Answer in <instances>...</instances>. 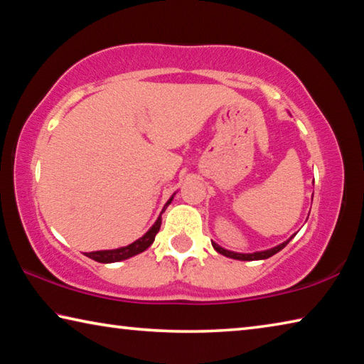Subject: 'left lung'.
<instances>
[{
    "mask_svg": "<svg viewBox=\"0 0 364 364\" xmlns=\"http://www.w3.org/2000/svg\"><path fill=\"white\" fill-rule=\"evenodd\" d=\"M294 237V236H292ZM291 237V239H292ZM291 239H287L286 242H282V244H279V245H276V247H273V249H268V250H262V252H254V254H237V252H231V250H226V249H223V247H220L218 244H215V242H212V245H213V249L218 252V254H221V255H225V257H230V258H234V260H264V258H269V257H273L274 254H278L279 250H282L286 247V245L289 244V241H291Z\"/></svg>",
    "mask_w": 364,
    "mask_h": 364,
    "instance_id": "8db88e82",
    "label": "left lung"
}]
</instances>
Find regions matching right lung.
Wrapping results in <instances>:
<instances>
[{"label": "right lung", "mask_w": 364, "mask_h": 364, "mask_svg": "<svg viewBox=\"0 0 364 364\" xmlns=\"http://www.w3.org/2000/svg\"><path fill=\"white\" fill-rule=\"evenodd\" d=\"M175 196V194H173ZM173 196L170 197L167 200V204H165L164 210L170 205V202L173 200ZM162 210V212H164ZM160 225H162V213L159 215V218L156 220V223H154L149 231H147L143 237L136 239V241L132 242L130 245H125V247H120V249H112V250H96V252H88V254H85L86 257H90L91 260L95 262H100V263H114V262H122V260H127V258L134 257L141 254V252H144L149 245L154 242V239H156V234L160 230Z\"/></svg>", "instance_id": "1"}]
</instances>
